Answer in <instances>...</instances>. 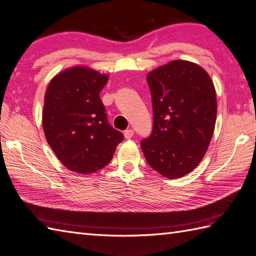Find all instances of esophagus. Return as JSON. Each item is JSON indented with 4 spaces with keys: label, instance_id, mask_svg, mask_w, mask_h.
Here are the masks:
<instances>
[{
    "label": "esophagus",
    "instance_id": "34e87169",
    "mask_svg": "<svg viewBox=\"0 0 256 256\" xmlns=\"http://www.w3.org/2000/svg\"><path fill=\"white\" fill-rule=\"evenodd\" d=\"M133 135H134V131H133V130H126V131L124 132V138H126V140L132 138Z\"/></svg>",
    "mask_w": 256,
    "mask_h": 256
}]
</instances>
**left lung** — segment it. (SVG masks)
Segmentation results:
<instances>
[{"instance_id": "8db88e82", "label": "left lung", "mask_w": 256, "mask_h": 256, "mask_svg": "<svg viewBox=\"0 0 256 256\" xmlns=\"http://www.w3.org/2000/svg\"><path fill=\"white\" fill-rule=\"evenodd\" d=\"M146 80L153 103V131L140 148L153 170L167 178H180L198 166L214 135V82L204 68L187 60L158 67Z\"/></svg>"}]
</instances>
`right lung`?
Returning <instances> with one entry per match:
<instances>
[{
    "label": "right lung",
    "instance_id": "1",
    "mask_svg": "<svg viewBox=\"0 0 256 256\" xmlns=\"http://www.w3.org/2000/svg\"><path fill=\"white\" fill-rule=\"evenodd\" d=\"M108 80V74L77 66L56 74L45 94L47 142L64 167L82 175L106 166L123 140V134L108 123L99 96Z\"/></svg>",
    "mask_w": 256,
    "mask_h": 256
}]
</instances>
